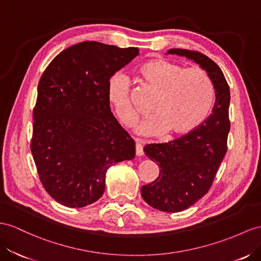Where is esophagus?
<instances>
[{
  "mask_svg": "<svg viewBox=\"0 0 261 261\" xmlns=\"http://www.w3.org/2000/svg\"><path fill=\"white\" fill-rule=\"evenodd\" d=\"M136 154L138 156L143 155V146H142V144L140 143V142L136 143Z\"/></svg>",
  "mask_w": 261,
  "mask_h": 261,
  "instance_id": "34e87169",
  "label": "esophagus"
}]
</instances>
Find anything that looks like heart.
<instances>
[{
    "instance_id": "b5f03b06",
    "label": "heart",
    "mask_w": 261,
    "mask_h": 261,
    "mask_svg": "<svg viewBox=\"0 0 261 261\" xmlns=\"http://www.w3.org/2000/svg\"><path fill=\"white\" fill-rule=\"evenodd\" d=\"M144 85L158 92L150 108L151 116L139 124L137 133L155 138L169 132L183 136L195 130L208 116L215 98L210 76L199 67H185L165 58H156L139 67ZM108 99L124 126L138 121L139 113L131 100V83L122 73L108 83Z\"/></svg>"
}]
</instances>
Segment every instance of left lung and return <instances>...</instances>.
<instances>
[{
	"label": "left lung",
	"mask_w": 261,
	"mask_h": 261,
	"mask_svg": "<svg viewBox=\"0 0 261 261\" xmlns=\"http://www.w3.org/2000/svg\"><path fill=\"white\" fill-rule=\"evenodd\" d=\"M168 54L197 63L210 76L216 96L210 117L195 130L170 142L144 146L145 155L156 162L160 174L155 181L142 186L141 195L153 208L176 213L202 198L215 178L227 152L230 92L219 66L202 53L172 48Z\"/></svg>",
	"instance_id": "8db88e82"
}]
</instances>
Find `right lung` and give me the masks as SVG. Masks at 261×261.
<instances>
[{
	"label": "right lung",
	"instance_id": "obj_1",
	"mask_svg": "<svg viewBox=\"0 0 261 261\" xmlns=\"http://www.w3.org/2000/svg\"><path fill=\"white\" fill-rule=\"evenodd\" d=\"M139 55L99 42L70 46L38 83L31 151L39 179L67 207L95 203L110 166L136 155V143L110 110L109 79Z\"/></svg>",
	"mask_w": 261,
	"mask_h": 261
}]
</instances>
